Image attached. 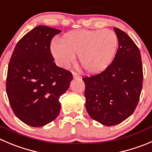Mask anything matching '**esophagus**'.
I'll return each mask as SVG.
<instances>
[{"label": "esophagus", "instance_id": "esophagus-1", "mask_svg": "<svg viewBox=\"0 0 152 152\" xmlns=\"http://www.w3.org/2000/svg\"><path fill=\"white\" fill-rule=\"evenodd\" d=\"M72 75H73L74 78H79V77H80V73H78V72H72Z\"/></svg>", "mask_w": 152, "mask_h": 152}]
</instances>
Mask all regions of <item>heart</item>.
Returning <instances> with one entry per match:
<instances>
[{
  "mask_svg": "<svg viewBox=\"0 0 152 152\" xmlns=\"http://www.w3.org/2000/svg\"><path fill=\"white\" fill-rule=\"evenodd\" d=\"M118 47V37L110 30H80L69 32L61 42H53L52 54L57 63L68 68L75 63V54L86 72L99 74L112 63Z\"/></svg>",
  "mask_w": 152,
  "mask_h": 152,
  "instance_id": "obj_1",
  "label": "heart"
}]
</instances>
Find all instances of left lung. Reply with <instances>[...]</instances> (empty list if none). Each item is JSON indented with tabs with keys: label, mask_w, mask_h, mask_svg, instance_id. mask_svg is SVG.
Listing matches in <instances>:
<instances>
[{
	"label": "left lung",
	"mask_w": 152,
	"mask_h": 152,
	"mask_svg": "<svg viewBox=\"0 0 152 152\" xmlns=\"http://www.w3.org/2000/svg\"><path fill=\"white\" fill-rule=\"evenodd\" d=\"M118 48L113 60L99 74L84 77L86 109L107 126L118 125L135 110L142 87L141 54L131 37L114 27Z\"/></svg>",
	"instance_id": "1"
}]
</instances>
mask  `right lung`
Instances as JSON below:
<instances>
[{
  "label": "right lung",
  "instance_id": "1",
  "mask_svg": "<svg viewBox=\"0 0 152 152\" xmlns=\"http://www.w3.org/2000/svg\"><path fill=\"white\" fill-rule=\"evenodd\" d=\"M60 32L37 26L18 42L10 58L6 83L9 102L15 115L30 126H44L57 118L59 99L73 78L55 64L50 52V42Z\"/></svg>",
  "mask_w": 152,
  "mask_h": 152
}]
</instances>
